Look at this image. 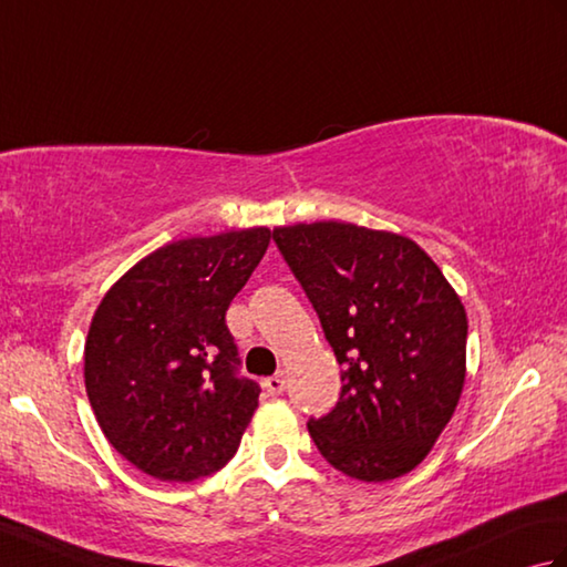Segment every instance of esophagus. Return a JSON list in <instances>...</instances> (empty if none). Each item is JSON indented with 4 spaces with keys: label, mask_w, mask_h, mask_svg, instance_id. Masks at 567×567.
<instances>
[{
    "label": "esophagus",
    "mask_w": 567,
    "mask_h": 567,
    "mask_svg": "<svg viewBox=\"0 0 567 567\" xmlns=\"http://www.w3.org/2000/svg\"><path fill=\"white\" fill-rule=\"evenodd\" d=\"M265 390H268L272 396L285 392V375H272L265 380Z\"/></svg>",
    "instance_id": "esophagus-1"
}]
</instances>
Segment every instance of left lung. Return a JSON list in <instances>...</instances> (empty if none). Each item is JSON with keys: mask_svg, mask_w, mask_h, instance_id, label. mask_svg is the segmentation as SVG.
<instances>
[{"mask_svg": "<svg viewBox=\"0 0 567 567\" xmlns=\"http://www.w3.org/2000/svg\"><path fill=\"white\" fill-rule=\"evenodd\" d=\"M272 240L315 307L341 365V394L309 436L363 483L424 461L465 382L467 317L414 240L341 221L275 228Z\"/></svg>", "mask_w": 567, "mask_h": 567, "instance_id": "1", "label": "left lung"}]
</instances>
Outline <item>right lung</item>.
<instances>
[{"mask_svg":"<svg viewBox=\"0 0 567 567\" xmlns=\"http://www.w3.org/2000/svg\"><path fill=\"white\" fill-rule=\"evenodd\" d=\"M270 244L265 226L175 240L94 311L84 388L106 441L163 483L214 475L238 451L260 384L238 375L226 309Z\"/></svg>","mask_w":567,"mask_h":567,"instance_id":"add662e5","label":"right lung"}]
</instances>
